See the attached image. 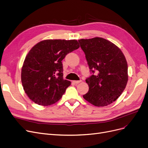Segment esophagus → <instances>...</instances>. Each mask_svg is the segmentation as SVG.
<instances>
[{
  "mask_svg": "<svg viewBox=\"0 0 148 148\" xmlns=\"http://www.w3.org/2000/svg\"><path fill=\"white\" fill-rule=\"evenodd\" d=\"M81 82V80H79V81H73V83H75V84H78Z\"/></svg>",
  "mask_w": 148,
  "mask_h": 148,
  "instance_id": "obj_1",
  "label": "esophagus"
}]
</instances>
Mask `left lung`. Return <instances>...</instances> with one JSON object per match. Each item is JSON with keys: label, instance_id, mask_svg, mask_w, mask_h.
Instances as JSON below:
<instances>
[{"label": "left lung", "instance_id": "obj_1", "mask_svg": "<svg viewBox=\"0 0 148 148\" xmlns=\"http://www.w3.org/2000/svg\"><path fill=\"white\" fill-rule=\"evenodd\" d=\"M78 42L86 55L90 72L86 79L89 91L83 95L96 106H107L123 92L128 81V66L122 51L105 38L95 37Z\"/></svg>", "mask_w": 148, "mask_h": 148}]
</instances>
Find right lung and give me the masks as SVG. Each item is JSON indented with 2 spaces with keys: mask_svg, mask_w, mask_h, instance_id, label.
Segmentation results:
<instances>
[{
  "mask_svg": "<svg viewBox=\"0 0 148 148\" xmlns=\"http://www.w3.org/2000/svg\"><path fill=\"white\" fill-rule=\"evenodd\" d=\"M79 47L76 40H45L29 51L21 70V82L29 98L40 105L59 101L71 84L63 78L62 60Z\"/></svg>",
  "mask_w": 148,
  "mask_h": 148,
  "instance_id": "1",
  "label": "right lung"
}]
</instances>
